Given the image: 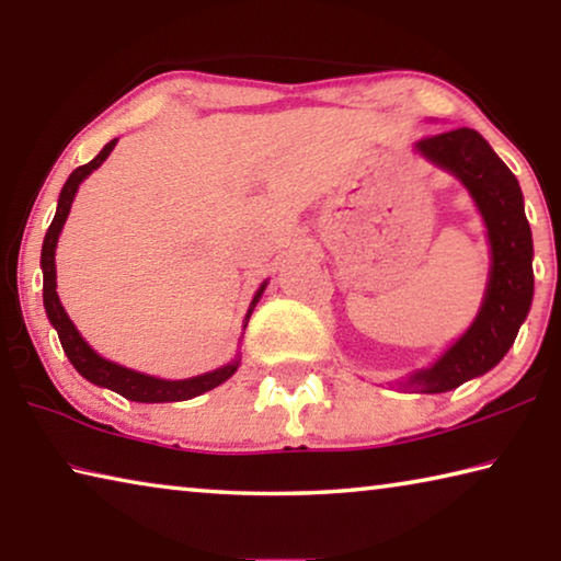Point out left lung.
Segmentation results:
<instances>
[{"label": "left lung", "instance_id": "obj_1", "mask_svg": "<svg viewBox=\"0 0 561 561\" xmlns=\"http://www.w3.org/2000/svg\"><path fill=\"white\" fill-rule=\"evenodd\" d=\"M415 150L468 187L485 220L492 254L485 299L472 327L433 366L421 368L401 383L421 393H445L488 374L515 344L535 294L531 230L517 178L478 130L438 133L417 140Z\"/></svg>", "mask_w": 561, "mask_h": 561}]
</instances>
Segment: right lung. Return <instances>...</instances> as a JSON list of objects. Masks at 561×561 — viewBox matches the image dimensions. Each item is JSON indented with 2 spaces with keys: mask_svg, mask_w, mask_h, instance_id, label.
Returning a JSON list of instances; mask_svg holds the SVG:
<instances>
[{
  "mask_svg": "<svg viewBox=\"0 0 561 561\" xmlns=\"http://www.w3.org/2000/svg\"><path fill=\"white\" fill-rule=\"evenodd\" d=\"M116 144H118V138H113L111 144L103 146L101 153L93 158L91 163L76 168L61 187L59 205H56V215H54V220L49 225V230H46L44 247H42L44 309H46V317H49V321H51V327L56 329V334H59L64 354L69 356L76 371L87 378V381L96 383L101 388H111V391H116L123 398H128V401H136V403L190 401V398L201 396L205 391H213L215 386L225 383L227 378H230L237 371V366H240V358H234L232 364H227L222 368H215V371H210V374H203V376H195V378H183V381H165V378H156V376H148V374L130 371V368H126V366H118V364H113V360L99 356L96 351H93L87 344V341H83V336L79 334V331H76L73 321L69 319V314H66V309L61 307L59 294H56V262H54L56 242H59L61 227L66 222V217H69L76 190H79L83 180H87L93 173V170H96L103 163V160L111 156V150L116 148ZM264 287H267V282H264L262 287L257 289V294H254V299L250 304V311H247V317H244V327H247V321H250L252 309L257 307Z\"/></svg>",
  "mask_w": 561,
  "mask_h": 561,
  "instance_id": "1",
  "label": "right lung"
}]
</instances>
